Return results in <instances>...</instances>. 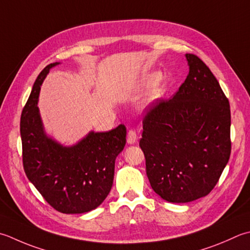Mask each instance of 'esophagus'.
<instances>
[{
	"instance_id": "esophagus-1",
	"label": "esophagus",
	"mask_w": 250,
	"mask_h": 250,
	"mask_svg": "<svg viewBox=\"0 0 250 250\" xmlns=\"http://www.w3.org/2000/svg\"><path fill=\"white\" fill-rule=\"evenodd\" d=\"M136 140H138V134H136V131L134 129H130L128 131V135H126V142L129 144H134Z\"/></svg>"
}]
</instances>
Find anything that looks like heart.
Masks as SVG:
<instances>
[{
    "instance_id": "heart-1",
    "label": "heart",
    "mask_w": 250,
    "mask_h": 250,
    "mask_svg": "<svg viewBox=\"0 0 250 250\" xmlns=\"http://www.w3.org/2000/svg\"><path fill=\"white\" fill-rule=\"evenodd\" d=\"M159 78H160V73H158V72L153 73V75H149L147 78H146V83H147V84H151V83H154L157 80H159ZM164 91H165V87L159 86L154 91V94H155V96H161L163 95Z\"/></svg>"
}]
</instances>
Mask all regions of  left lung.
Listing matches in <instances>:
<instances>
[{
  "label": "left lung",
  "mask_w": 250,
  "mask_h": 250,
  "mask_svg": "<svg viewBox=\"0 0 250 250\" xmlns=\"http://www.w3.org/2000/svg\"><path fill=\"white\" fill-rule=\"evenodd\" d=\"M189 71L170 100L146 111L140 147L150 187L170 203L208 195L231 155V110L216 77L187 54Z\"/></svg>",
  "instance_id": "left-lung-1"
}]
</instances>
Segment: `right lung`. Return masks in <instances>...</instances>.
Instances as JSON below:
<instances>
[{"mask_svg":"<svg viewBox=\"0 0 250 250\" xmlns=\"http://www.w3.org/2000/svg\"><path fill=\"white\" fill-rule=\"evenodd\" d=\"M47 65L38 76L21 118L22 165L29 181L51 206L62 213L95 209L109 194L115 160L125 145L126 129L120 125L108 132H90L73 146H62L45 134L38 99Z\"/></svg>","mask_w":250,"mask_h":250,"instance_id":"obj_1","label":"right lung"}]
</instances>
